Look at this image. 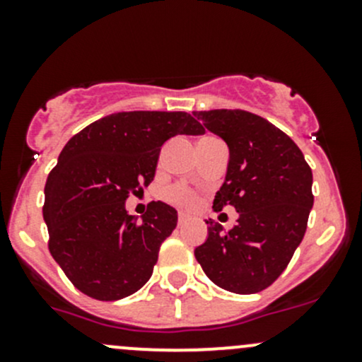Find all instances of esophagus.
Here are the masks:
<instances>
[{
	"label": "esophagus",
	"mask_w": 362,
	"mask_h": 362,
	"mask_svg": "<svg viewBox=\"0 0 362 362\" xmlns=\"http://www.w3.org/2000/svg\"><path fill=\"white\" fill-rule=\"evenodd\" d=\"M187 221H189V215L184 214V211H180V214H178V226H184Z\"/></svg>",
	"instance_id": "34e87169"
}]
</instances>
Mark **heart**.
<instances>
[{"label": "heart", "mask_w": 362, "mask_h": 362, "mask_svg": "<svg viewBox=\"0 0 362 362\" xmlns=\"http://www.w3.org/2000/svg\"><path fill=\"white\" fill-rule=\"evenodd\" d=\"M166 199L170 203L175 204H180V206H194L196 204V198L189 189L182 187V185H175V187L168 189L166 191Z\"/></svg>", "instance_id": "b5f03b06"}]
</instances>
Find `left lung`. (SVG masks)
<instances>
[{
	"label": "left lung",
	"mask_w": 362,
	"mask_h": 362,
	"mask_svg": "<svg viewBox=\"0 0 362 362\" xmlns=\"http://www.w3.org/2000/svg\"><path fill=\"white\" fill-rule=\"evenodd\" d=\"M194 117L229 148L214 210L231 204L238 214L229 231L208 218V236L194 255L215 286L259 293L282 275L305 236L313 206L312 170L298 145L262 117L226 108Z\"/></svg>",
	"instance_id": "1"
}]
</instances>
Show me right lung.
<instances>
[{"instance_id": "obj_1", "label": "right lung", "mask_w": 362, "mask_h": 362, "mask_svg": "<svg viewBox=\"0 0 362 362\" xmlns=\"http://www.w3.org/2000/svg\"><path fill=\"white\" fill-rule=\"evenodd\" d=\"M203 133L185 112H119L64 145L47 178L43 221L50 254L76 289L115 301L148 282L178 215L152 202L138 218L127 214L126 199L151 184L170 138Z\"/></svg>"}]
</instances>
